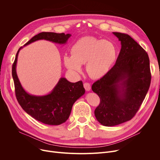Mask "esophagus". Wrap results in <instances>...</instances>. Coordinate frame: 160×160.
<instances>
[{"label": "esophagus", "mask_w": 160, "mask_h": 160, "mask_svg": "<svg viewBox=\"0 0 160 160\" xmlns=\"http://www.w3.org/2000/svg\"><path fill=\"white\" fill-rule=\"evenodd\" d=\"M83 87H84L85 89L87 91H89L91 90V85H90V83H89L88 82H86L83 83Z\"/></svg>", "instance_id": "34e87169"}]
</instances>
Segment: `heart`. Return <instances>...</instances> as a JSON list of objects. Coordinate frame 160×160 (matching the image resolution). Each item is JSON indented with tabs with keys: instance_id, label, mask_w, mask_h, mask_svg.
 I'll return each mask as SVG.
<instances>
[{
	"instance_id": "heart-1",
	"label": "heart",
	"mask_w": 160,
	"mask_h": 160,
	"mask_svg": "<svg viewBox=\"0 0 160 160\" xmlns=\"http://www.w3.org/2000/svg\"><path fill=\"white\" fill-rule=\"evenodd\" d=\"M72 56L63 57L65 66L74 74L82 71V65L86 63V70L91 78H100L107 74L115 65L118 55L116 45L111 40L86 36L72 45Z\"/></svg>"
}]
</instances>
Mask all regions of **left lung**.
I'll use <instances>...</instances> for the list:
<instances>
[{
    "label": "left lung",
    "instance_id": "obj_1",
    "mask_svg": "<svg viewBox=\"0 0 160 160\" xmlns=\"http://www.w3.org/2000/svg\"><path fill=\"white\" fill-rule=\"evenodd\" d=\"M121 43L115 64L96 81L92 90L100 97L95 109L97 120L113 127L132 119L148 91L151 74L148 54L129 35L113 32Z\"/></svg>",
    "mask_w": 160,
    "mask_h": 160
}]
</instances>
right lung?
I'll return each instance as SVG.
<instances>
[{"label":"right lung","instance_id":"1","mask_svg":"<svg viewBox=\"0 0 160 160\" xmlns=\"http://www.w3.org/2000/svg\"><path fill=\"white\" fill-rule=\"evenodd\" d=\"M71 36L64 33L41 32L33 36L23 47L41 39L65 44ZM23 47L18 50L12 65V77L19 104L28 115L39 122L49 125H60L65 122L69 118L74 103L85 93L82 82L72 83L62 77L48 95L36 96L28 93L22 87L16 72L18 54Z\"/></svg>","mask_w":160,"mask_h":160}]
</instances>
